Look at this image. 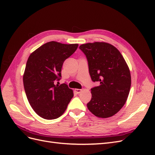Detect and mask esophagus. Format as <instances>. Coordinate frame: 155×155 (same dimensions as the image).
<instances>
[{"label": "esophagus", "instance_id": "obj_1", "mask_svg": "<svg viewBox=\"0 0 155 155\" xmlns=\"http://www.w3.org/2000/svg\"><path fill=\"white\" fill-rule=\"evenodd\" d=\"M74 91H75V92H76L77 94L80 93V92L82 91L81 89H79V88H76Z\"/></svg>", "mask_w": 155, "mask_h": 155}]
</instances>
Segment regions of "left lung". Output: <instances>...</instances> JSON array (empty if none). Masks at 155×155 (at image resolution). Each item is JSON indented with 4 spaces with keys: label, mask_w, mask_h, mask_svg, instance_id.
I'll list each match as a JSON object with an SVG mask.
<instances>
[{
    "label": "left lung",
    "mask_w": 155,
    "mask_h": 155,
    "mask_svg": "<svg viewBox=\"0 0 155 155\" xmlns=\"http://www.w3.org/2000/svg\"><path fill=\"white\" fill-rule=\"evenodd\" d=\"M79 49L87 58L92 81L100 83L91 88L88 110L99 118L114 115L125 104L130 88V73L124 58L107 43L83 44Z\"/></svg>",
    "instance_id": "1"
}]
</instances>
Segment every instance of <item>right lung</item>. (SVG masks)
<instances>
[{
    "label": "right lung",
    "mask_w": 155,
    "mask_h": 155,
    "mask_svg": "<svg viewBox=\"0 0 155 155\" xmlns=\"http://www.w3.org/2000/svg\"><path fill=\"white\" fill-rule=\"evenodd\" d=\"M78 46V44L50 41L40 46L28 58L23 84L31 107L41 118H59L74 96L72 90L66 83L55 85L54 83L61 79L63 64Z\"/></svg>",
    "instance_id": "obj_1"
}]
</instances>
